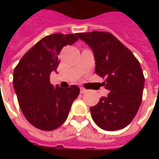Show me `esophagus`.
<instances>
[{
  "label": "esophagus",
  "mask_w": 159,
  "mask_h": 159,
  "mask_svg": "<svg viewBox=\"0 0 159 159\" xmlns=\"http://www.w3.org/2000/svg\"><path fill=\"white\" fill-rule=\"evenodd\" d=\"M87 90L85 89V88H83V87H80V92L82 93V94H83V93H85V92H87Z\"/></svg>",
  "instance_id": "esophagus-1"
}]
</instances>
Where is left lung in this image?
<instances>
[{
  "mask_svg": "<svg viewBox=\"0 0 159 159\" xmlns=\"http://www.w3.org/2000/svg\"><path fill=\"white\" fill-rule=\"evenodd\" d=\"M77 36L92 48L96 73L106 77L105 88L110 91L90 108L92 120L104 130L125 128L133 120L142 102L144 77L139 62L111 34L96 30Z\"/></svg>",
  "mask_w": 159,
  "mask_h": 159,
  "instance_id": "1",
  "label": "left lung"
}]
</instances>
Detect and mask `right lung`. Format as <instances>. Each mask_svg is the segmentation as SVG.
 <instances>
[{
	"instance_id": "right-lung-1",
	"label": "right lung",
	"mask_w": 159,
	"mask_h": 159,
	"mask_svg": "<svg viewBox=\"0 0 159 159\" xmlns=\"http://www.w3.org/2000/svg\"><path fill=\"white\" fill-rule=\"evenodd\" d=\"M77 40V34L46 36L24 55L14 70V89L21 111L39 129L53 130L62 125L79 95L76 85L61 88L50 83V74L57 72L62 48Z\"/></svg>"
}]
</instances>
